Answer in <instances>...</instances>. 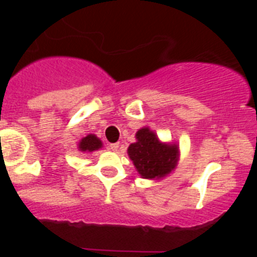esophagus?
I'll return each mask as SVG.
<instances>
[{
	"label": "esophagus",
	"instance_id": "obj_1",
	"mask_svg": "<svg viewBox=\"0 0 257 257\" xmlns=\"http://www.w3.org/2000/svg\"><path fill=\"white\" fill-rule=\"evenodd\" d=\"M118 148H119V144H118V143H114V144L109 145V149H110L112 152H117Z\"/></svg>",
	"mask_w": 257,
	"mask_h": 257
}]
</instances>
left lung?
Returning a JSON list of instances; mask_svg holds the SVG:
<instances>
[{
  "label": "left lung",
  "instance_id": "8db88e82",
  "mask_svg": "<svg viewBox=\"0 0 257 257\" xmlns=\"http://www.w3.org/2000/svg\"><path fill=\"white\" fill-rule=\"evenodd\" d=\"M136 142L127 148L138 174L147 180H161L178 167L180 148L176 143L161 142L148 126L135 134Z\"/></svg>",
  "mask_w": 257,
  "mask_h": 257
}]
</instances>
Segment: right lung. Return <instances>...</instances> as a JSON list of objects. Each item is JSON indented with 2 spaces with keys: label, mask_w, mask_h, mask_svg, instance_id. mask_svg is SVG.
<instances>
[{
  "label": "right lung",
  "mask_w": 257,
  "mask_h": 257,
  "mask_svg": "<svg viewBox=\"0 0 257 257\" xmlns=\"http://www.w3.org/2000/svg\"><path fill=\"white\" fill-rule=\"evenodd\" d=\"M77 148L82 153H92V152L103 148V142L94 134H88L87 136L79 140L78 144H77Z\"/></svg>",
  "instance_id": "add662e5"
}]
</instances>
